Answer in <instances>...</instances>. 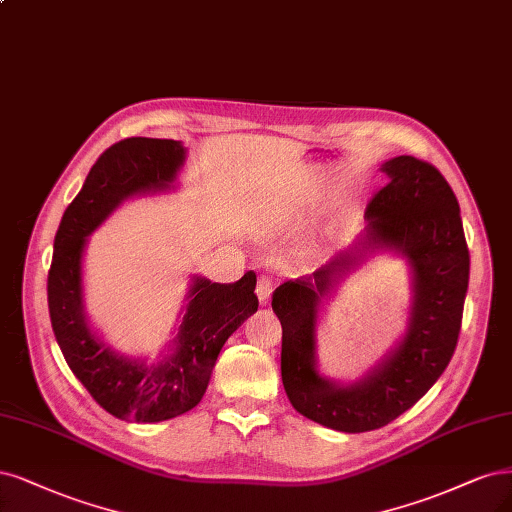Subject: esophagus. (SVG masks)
<instances>
[{
    "label": "esophagus",
    "mask_w": 512,
    "mask_h": 512,
    "mask_svg": "<svg viewBox=\"0 0 512 512\" xmlns=\"http://www.w3.org/2000/svg\"><path fill=\"white\" fill-rule=\"evenodd\" d=\"M275 288V279L271 275H260L258 277V284H256V294H258V301L260 305H267L269 298L273 294Z\"/></svg>",
    "instance_id": "esophagus-1"
}]
</instances>
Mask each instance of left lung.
<instances>
[{
    "mask_svg": "<svg viewBox=\"0 0 512 512\" xmlns=\"http://www.w3.org/2000/svg\"><path fill=\"white\" fill-rule=\"evenodd\" d=\"M381 169L390 182L366 205L368 233L360 245L396 248L409 258L415 281L409 332L392 356L349 387L332 385L315 370L317 305L362 252L286 281L271 301L281 322V381L292 407L339 432L377 430L409 411L443 375L462 328L470 254L449 182L415 156H396Z\"/></svg>",
    "mask_w": 512,
    "mask_h": 512,
    "instance_id": "obj_1",
    "label": "left lung"
}]
</instances>
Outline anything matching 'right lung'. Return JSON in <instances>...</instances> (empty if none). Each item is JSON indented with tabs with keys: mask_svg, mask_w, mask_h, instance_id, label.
<instances>
[{
	"mask_svg": "<svg viewBox=\"0 0 512 512\" xmlns=\"http://www.w3.org/2000/svg\"><path fill=\"white\" fill-rule=\"evenodd\" d=\"M184 148L173 139L129 137L105 150L69 203L55 237L48 271V311L67 366L118 419L152 424L178 417L201 402L211 368L226 339L258 309L256 273L233 284L197 279L178 332L175 354L156 366L127 360L86 326L80 294V258L88 233L135 192L161 190L173 182Z\"/></svg>",
	"mask_w": 512,
	"mask_h": 512,
	"instance_id": "1",
	"label": "right lung"
}]
</instances>
